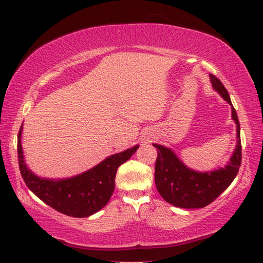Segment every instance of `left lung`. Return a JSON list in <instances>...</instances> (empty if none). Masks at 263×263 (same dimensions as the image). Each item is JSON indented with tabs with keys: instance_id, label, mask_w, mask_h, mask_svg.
Listing matches in <instances>:
<instances>
[{
	"instance_id": "left-lung-1",
	"label": "left lung",
	"mask_w": 263,
	"mask_h": 263,
	"mask_svg": "<svg viewBox=\"0 0 263 263\" xmlns=\"http://www.w3.org/2000/svg\"><path fill=\"white\" fill-rule=\"evenodd\" d=\"M212 87L232 106V117L236 123L237 144L234 154L225 167L212 172H195L190 170L178 159L172 149L161 144L157 148L155 165V183L159 194L167 202L184 209L203 208L215 201L231 185L237 175L242 163L241 135L239 122L235 108L233 107L230 95L224 85L215 76L210 74Z\"/></svg>"
}]
</instances>
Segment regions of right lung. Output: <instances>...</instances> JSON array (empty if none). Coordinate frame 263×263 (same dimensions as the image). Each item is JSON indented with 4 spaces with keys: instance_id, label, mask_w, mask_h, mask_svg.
<instances>
[{
    "instance_id": "obj_1",
    "label": "right lung",
    "mask_w": 263,
    "mask_h": 263,
    "mask_svg": "<svg viewBox=\"0 0 263 263\" xmlns=\"http://www.w3.org/2000/svg\"><path fill=\"white\" fill-rule=\"evenodd\" d=\"M22 125L18 135V159L21 176L31 192L59 212L77 218L96 214L107 204L115 187L117 168L137 152L139 146L109 156L82 174L63 180L38 177L28 168L21 146Z\"/></svg>"
}]
</instances>
